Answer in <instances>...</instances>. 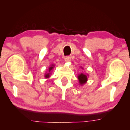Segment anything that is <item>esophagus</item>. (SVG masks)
Wrapping results in <instances>:
<instances>
[{
  "instance_id": "esophagus-1",
  "label": "esophagus",
  "mask_w": 130,
  "mask_h": 130,
  "mask_svg": "<svg viewBox=\"0 0 130 130\" xmlns=\"http://www.w3.org/2000/svg\"><path fill=\"white\" fill-rule=\"evenodd\" d=\"M70 60H71V57H70V56H67L65 57V61L66 62H70Z\"/></svg>"
}]
</instances>
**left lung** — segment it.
<instances>
[{
	"label": "left lung",
	"mask_w": 130,
	"mask_h": 130,
	"mask_svg": "<svg viewBox=\"0 0 130 130\" xmlns=\"http://www.w3.org/2000/svg\"><path fill=\"white\" fill-rule=\"evenodd\" d=\"M77 78H78L79 83L80 85H84L85 83H86L87 80V76L86 74L80 73L78 75Z\"/></svg>",
	"instance_id": "8db88e82"
}]
</instances>
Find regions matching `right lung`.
Returning a JSON list of instances; mask_svg holds the SVG:
<instances>
[{"label":"right lung","instance_id":"obj_1","mask_svg":"<svg viewBox=\"0 0 130 130\" xmlns=\"http://www.w3.org/2000/svg\"><path fill=\"white\" fill-rule=\"evenodd\" d=\"M53 68H54V65H51V67H50V68H49V71H48L49 73H46L45 75H44V77H46V78H48V77H50V72H51V70L53 69Z\"/></svg>","mask_w":130,"mask_h":130}]
</instances>
